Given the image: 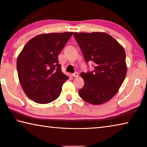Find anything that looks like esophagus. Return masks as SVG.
Here are the masks:
<instances>
[{
    "label": "esophagus",
    "mask_w": 147,
    "mask_h": 147,
    "mask_svg": "<svg viewBox=\"0 0 147 147\" xmlns=\"http://www.w3.org/2000/svg\"><path fill=\"white\" fill-rule=\"evenodd\" d=\"M71 76H73V77H74V78H78V77H79V73H78V72H75V73H74V74H71Z\"/></svg>",
    "instance_id": "34e87169"
}]
</instances>
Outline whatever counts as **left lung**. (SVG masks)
<instances>
[{"mask_svg":"<svg viewBox=\"0 0 147 147\" xmlns=\"http://www.w3.org/2000/svg\"><path fill=\"white\" fill-rule=\"evenodd\" d=\"M86 62H94V70L81 73L85 85L79 90L83 100L92 105L109 101L126 78L127 66L124 47L105 32H74Z\"/></svg>","mask_w":147,"mask_h":147,"instance_id":"8db88e82","label":"left lung"}]
</instances>
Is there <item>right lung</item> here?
Segmentation results:
<instances>
[{"label": "right lung", "instance_id": "obj_1", "mask_svg": "<svg viewBox=\"0 0 147 147\" xmlns=\"http://www.w3.org/2000/svg\"><path fill=\"white\" fill-rule=\"evenodd\" d=\"M72 32L41 34L26 43L17 59L21 86L28 98L41 104L59 97L69 79L62 73L58 56Z\"/></svg>", "mask_w": 147, "mask_h": 147}]
</instances>
